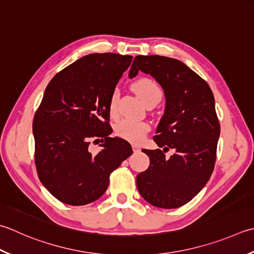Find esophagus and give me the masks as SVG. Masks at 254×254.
Returning <instances> with one entry per match:
<instances>
[{"label": "esophagus", "mask_w": 254, "mask_h": 254, "mask_svg": "<svg viewBox=\"0 0 254 254\" xmlns=\"http://www.w3.org/2000/svg\"><path fill=\"white\" fill-rule=\"evenodd\" d=\"M132 148H133V151L135 152V153H136V152H140V146H137V145H133V146H132Z\"/></svg>", "instance_id": "1"}]
</instances>
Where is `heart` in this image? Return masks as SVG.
I'll return each instance as SVG.
<instances>
[{"label":"heart","instance_id":"b5f03b06","mask_svg":"<svg viewBox=\"0 0 254 254\" xmlns=\"http://www.w3.org/2000/svg\"><path fill=\"white\" fill-rule=\"evenodd\" d=\"M133 90L141 99L143 103L147 106L151 103H158L161 101L163 92L158 84L150 78H140L133 83ZM118 91H113L109 99V111L114 116L118 110ZM150 131V126L146 122L135 121L131 119H122L118 121L114 127L117 136L130 141L132 143H140Z\"/></svg>","mask_w":254,"mask_h":254}]
</instances>
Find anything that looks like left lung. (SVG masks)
I'll return each mask as SVG.
<instances>
[{"instance_id":"left-lung-1","label":"left lung","mask_w":254,"mask_h":254,"mask_svg":"<svg viewBox=\"0 0 254 254\" xmlns=\"http://www.w3.org/2000/svg\"><path fill=\"white\" fill-rule=\"evenodd\" d=\"M143 71L161 84L165 111L156 128L157 150H143L150 166L136 176L141 196L151 205L172 209L190 201L212 174L220 124L210 87L177 59L152 55L134 58L128 77ZM174 151L171 158L165 153Z\"/></svg>"}]
</instances>
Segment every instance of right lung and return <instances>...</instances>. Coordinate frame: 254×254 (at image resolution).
Listing matches in <instances>:
<instances>
[{
  "label": "right lung",
  "mask_w": 254,
  "mask_h": 254,
  "mask_svg": "<svg viewBox=\"0 0 254 254\" xmlns=\"http://www.w3.org/2000/svg\"><path fill=\"white\" fill-rule=\"evenodd\" d=\"M132 56L90 54L54 76L35 112V165L39 181L59 201L82 206L100 198L110 174L133 153L130 143L110 137L109 99ZM92 138L98 154L88 151Z\"/></svg>",
  "instance_id": "obj_1"
}]
</instances>
